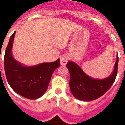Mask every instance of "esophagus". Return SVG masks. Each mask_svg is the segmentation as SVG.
<instances>
[{
    "instance_id": "34e87169",
    "label": "esophagus",
    "mask_w": 125,
    "mask_h": 125,
    "mask_svg": "<svg viewBox=\"0 0 125 125\" xmlns=\"http://www.w3.org/2000/svg\"><path fill=\"white\" fill-rule=\"evenodd\" d=\"M68 61V57L67 56H62L61 57L60 63L62 66H66Z\"/></svg>"
}]
</instances>
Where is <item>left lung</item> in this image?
I'll return each instance as SVG.
<instances>
[{
  "label": "left lung",
  "instance_id": "left-lung-1",
  "mask_svg": "<svg viewBox=\"0 0 125 125\" xmlns=\"http://www.w3.org/2000/svg\"><path fill=\"white\" fill-rule=\"evenodd\" d=\"M118 55L114 70L109 77L103 79H96L88 76L81 68L73 61L66 65L70 74L69 87L74 96L78 100L89 101L96 100L111 88L115 81L118 72Z\"/></svg>",
  "mask_w": 125,
  "mask_h": 125
}]
</instances>
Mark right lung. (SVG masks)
I'll return each mask as SVG.
<instances>
[{"instance_id":"right-lung-1","label":"right lung","mask_w":125,"mask_h":125,"mask_svg":"<svg viewBox=\"0 0 125 125\" xmlns=\"http://www.w3.org/2000/svg\"><path fill=\"white\" fill-rule=\"evenodd\" d=\"M15 32L10 37L4 56V69L10 86L19 95L29 100H36L45 93L51 78L60 66L59 59L52 62H46L27 67L14 59L12 48Z\"/></svg>"}]
</instances>
